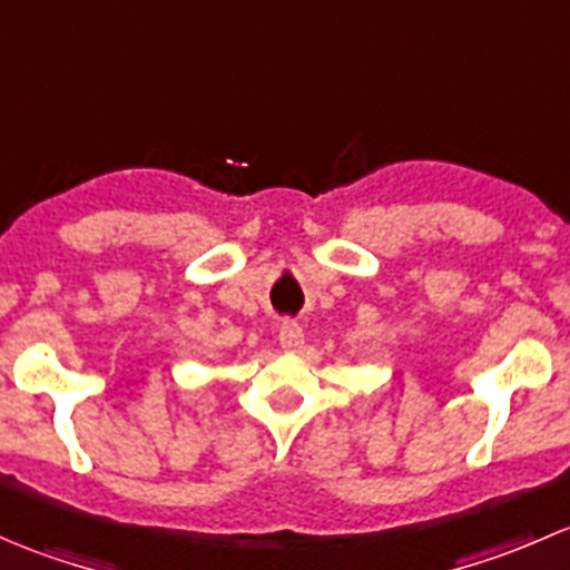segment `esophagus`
I'll return each mask as SVG.
<instances>
[{
    "label": "esophagus",
    "instance_id": "1",
    "mask_svg": "<svg viewBox=\"0 0 570 570\" xmlns=\"http://www.w3.org/2000/svg\"><path fill=\"white\" fill-rule=\"evenodd\" d=\"M278 342H281V347L286 350V353H297V350L303 347V327L297 325V322L286 320L284 325H281Z\"/></svg>",
    "mask_w": 570,
    "mask_h": 570
}]
</instances>
